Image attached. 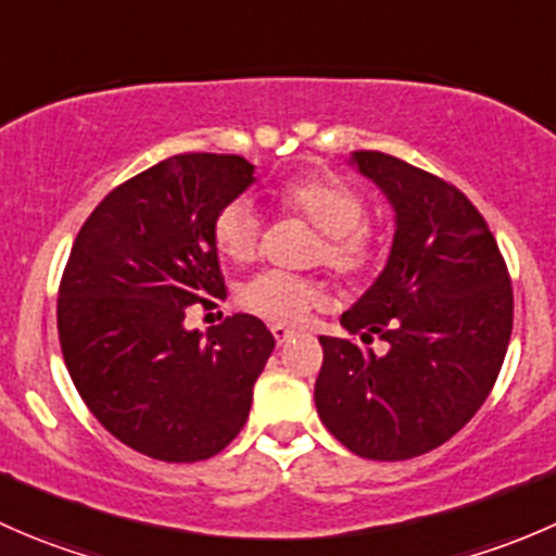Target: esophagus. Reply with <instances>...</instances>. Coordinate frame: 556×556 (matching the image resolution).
Instances as JSON below:
<instances>
[{
  "mask_svg": "<svg viewBox=\"0 0 556 556\" xmlns=\"http://www.w3.org/2000/svg\"><path fill=\"white\" fill-rule=\"evenodd\" d=\"M271 336L277 339V344H288L295 336V330L288 328V325H271Z\"/></svg>",
  "mask_w": 556,
  "mask_h": 556,
  "instance_id": "34e87169",
  "label": "esophagus"
}]
</instances>
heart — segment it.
I'll use <instances>...</instances> for the list:
<instances>
[{"mask_svg": "<svg viewBox=\"0 0 556 556\" xmlns=\"http://www.w3.org/2000/svg\"><path fill=\"white\" fill-rule=\"evenodd\" d=\"M285 215H299L319 231L312 263L325 266L339 282L357 285L377 268L382 237L366 220V199L333 174H301L274 190ZM217 252L233 263H247L261 250V220L250 199H231L212 220ZM239 306L268 323H301L323 304V285L285 271H261L239 288Z\"/></svg>", "mask_w": 556, "mask_h": 556, "instance_id": "obj_1", "label": "heart"}]
</instances>
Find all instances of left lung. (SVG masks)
<instances>
[{
  "instance_id": "8db88e82",
  "label": "left lung",
  "mask_w": 556,
  "mask_h": 556,
  "mask_svg": "<svg viewBox=\"0 0 556 556\" xmlns=\"http://www.w3.org/2000/svg\"><path fill=\"white\" fill-rule=\"evenodd\" d=\"M352 161L384 190L397 228L384 271L341 314L350 339L319 336L314 403L346 450L395 463L446 444L486 401L511 339L514 290L463 190L377 150ZM355 334H379L388 352L366 351Z\"/></svg>"
}]
</instances>
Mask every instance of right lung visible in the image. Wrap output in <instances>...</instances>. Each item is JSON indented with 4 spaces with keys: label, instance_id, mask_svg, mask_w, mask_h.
Masks as SVG:
<instances>
[{
    "label": "right lung",
    "instance_id": "right-lung-1",
    "mask_svg": "<svg viewBox=\"0 0 556 556\" xmlns=\"http://www.w3.org/2000/svg\"><path fill=\"white\" fill-rule=\"evenodd\" d=\"M252 179L242 155H172L110 190L72 244L55 304L66 371L134 452L199 463L244 428L271 330L233 314L201 336L185 314L226 299L212 220Z\"/></svg>",
    "mask_w": 556,
    "mask_h": 556
}]
</instances>
